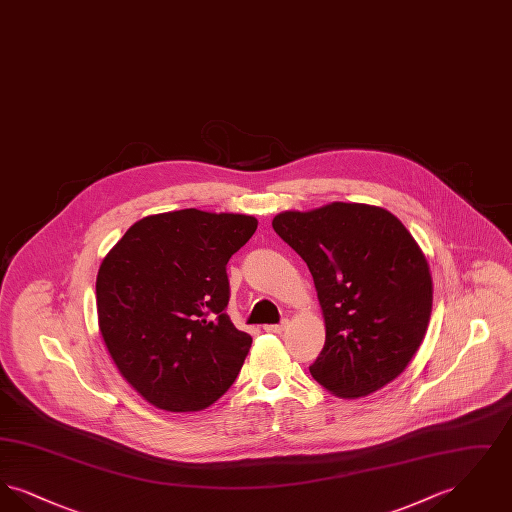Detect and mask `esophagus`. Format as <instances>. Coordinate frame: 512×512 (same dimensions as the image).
<instances>
[{
  "label": "esophagus",
  "mask_w": 512,
  "mask_h": 512,
  "mask_svg": "<svg viewBox=\"0 0 512 512\" xmlns=\"http://www.w3.org/2000/svg\"><path fill=\"white\" fill-rule=\"evenodd\" d=\"M288 326V320H282L280 324H267L265 326V330L267 332H272V334H280V332H284V328Z\"/></svg>",
  "instance_id": "esophagus-1"
}]
</instances>
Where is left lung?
Listing matches in <instances>:
<instances>
[{
    "instance_id": "obj_1",
    "label": "left lung",
    "mask_w": 512,
    "mask_h": 512,
    "mask_svg": "<svg viewBox=\"0 0 512 512\" xmlns=\"http://www.w3.org/2000/svg\"><path fill=\"white\" fill-rule=\"evenodd\" d=\"M272 228L315 280L326 341L309 366L313 378L349 399L395 380L432 313L430 268L401 220L382 207L338 201L280 213Z\"/></svg>"
}]
</instances>
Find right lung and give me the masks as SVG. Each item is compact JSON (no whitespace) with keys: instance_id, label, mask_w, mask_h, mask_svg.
<instances>
[{"instance_id":"add662e5","label":"right lung","mask_w":512,"mask_h":512,"mask_svg":"<svg viewBox=\"0 0 512 512\" xmlns=\"http://www.w3.org/2000/svg\"><path fill=\"white\" fill-rule=\"evenodd\" d=\"M257 219L182 209L132 224L99 267V330L126 382L151 405L190 413L238 378L251 336L226 315V265Z\"/></svg>"}]
</instances>
